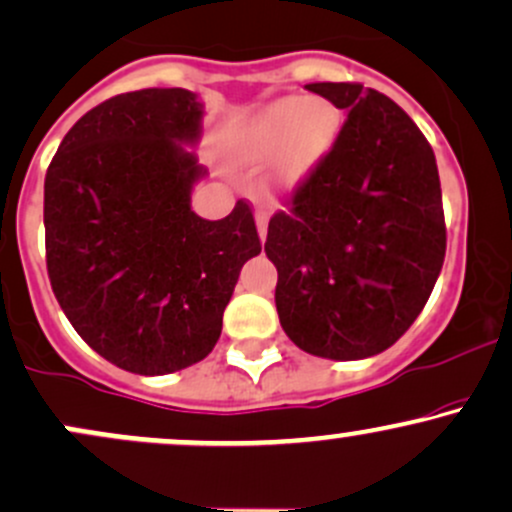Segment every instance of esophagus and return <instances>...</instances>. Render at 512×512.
<instances>
[{
    "label": "esophagus",
    "mask_w": 512,
    "mask_h": 512,
    "mask_svg": "<svg viewBox=\"0 0 512 512\" xmlns=\"http://www.w3.org/2000/svg\"><path fill=\"white\" fill-rule=\"evenodd\" d=\"M255 223H257V233H260V240L264 243V238H267V223H269V216L267 211H255Z\"/></svg>",
    "instance_id": "obj_1"
}]
</instances>
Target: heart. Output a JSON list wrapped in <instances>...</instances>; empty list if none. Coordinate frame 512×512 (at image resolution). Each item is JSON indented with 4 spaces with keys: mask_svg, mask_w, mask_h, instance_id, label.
Returning <instances> with one entry per match:
<instances>
[{
    "mask_svg": "<svg viewBox=\"0 0 512 512\" xmlns=\"http://www.w3.org/2000/svg\"><path fill=\"white\" fill-rule=\"evenodd\" d=\"M342 132V113L322 98L286 96L264 105L226 137L233 161L257 166L274 159L272 185L293 190L325 161Z\"/></svg>",
    "mask_w": 512,
    "mask_h": 512,
    "instance_id": "heart-1",
    "label": "heart"
}]
</instances>
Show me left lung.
Returning a JSON list of instances; mask_svg holds the SVG:
<instances>
[{"label": "left lung", "mask_w": 512, "mask_h": 512, "mask_svg": "<svg viewBox=\"0 0 512 512\" xmlns=\"http://www.w3.org/2000/svg\"><path fill=\"white\" fill-rule=\"evenodd\" d=\"M346 113L337 144L269 221L276 313L298 349L358 361L409 330L445 260L431 144L395 101L361 84H308Z\"/></svg>", "instance_id": "obj_1"}]
</instances>
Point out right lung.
Wrapping results in <instances>:
<instances>
[{
    "label": "right lung",
    "mask_w": 512,
    "mask_h": 512,
    "mask_svg": "<svg viewBox=\"0 0 512 512\" xmlns=\"http://www.w3.org/2000/svg\"><path fill=\"white\" fill-rule=\"evenodd\" d=\"M204 108L185 88L110 98L62 139L45 175V260L57 303L105 361L166 375L221 337L243 264L260 255L250 204L207 221L190 207L207 175Z\"/></svg>",
    "instance_id": "1"
}]
</instances>
